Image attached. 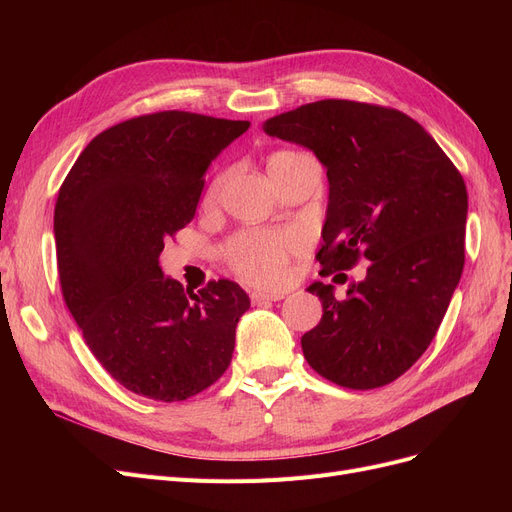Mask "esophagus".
Instances as JSON below:
<instances>
[{
  "label": "esophagus",
  "instance_id": "obj_1",
  "mask_svg": "<svg viewBox=\"0 0 512 512\" xmlns=\"http://www.w3.org/2000/svg\"><path fill=\"white\" fill-rule=\"evenodd\" d=\"M251 303L253 305H263V303H270V301H282L284 299V292H261V290H253L251 294Z\"/></svg>",
  "mask_w": 512,
  "mask_h": 512
}]
</instances>
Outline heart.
<instances>
[{"mask_svg":"<svg viewBox=\"0 0 512 512\" xmlns=\"http://www.w3.org/2000/svg\"><path fill=\"white\" fill-rule=\"evenodd\" d=\"M297 155L294 151H276L267 159V170L284 164L286 159ZM222 176L213 180L207 201H213L220 193ZM301 247V238L290 230H245L232 236L224 247V259L230 270L249 284L278 286L288 276V257Z\"/></svg>","mask_w":512,"mask_h":512,"instance_id":"b5f03b06","label":"heart"}]
</instances>
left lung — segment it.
Segmentation results:
<instances>
[{
  "label": "left lung",
  "mask_w": 512,
  "mask_h": 512,
  "mask_svg": "<svg viewBox=\"0 0 512 512\" xmlns=\"http://www.w3.org/2000/svg\"><path fill=\"white\" fill-rule=\"evenodd\" d=\"M263 130L311 149L328 168L321 272L371 261L342 301L332 284L307 288L324 315L301 338L305 359L342 388L386 386L427 351L461 280L465 180L419 122L384 105L324 99Z\"/></svg>",
  "instance_id": "left-lung-1"
}]
</instances>
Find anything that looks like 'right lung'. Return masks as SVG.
<instances>
[{"label":"right lung","mask_w":512,"mask_h":512,"mask_svg":"<svg viewBox=\"0 0 512 512\" xmlns=\"http://www.w3.org/2000/svg\"><path fill=\"white\" fill-rule=\"evenodd\" d=\"M249 126L178 110L130 118L97 134L60 186L62 297L95 359L134 394L186 400L230 365L247 292L230 280L184 292L159 253L195 218L211 159Z\"/></svg>","instance_id":"obj_1"}]
</instances>
